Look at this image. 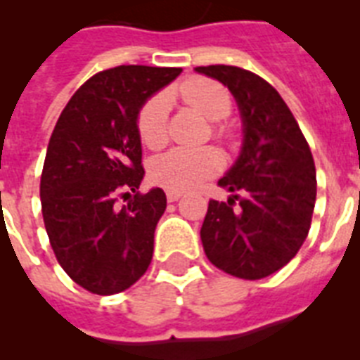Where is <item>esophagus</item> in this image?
Here are the masks:
<instances>
[{"label": "esophagus", "instance_id": "esophagus-1", "mask_svg": "<svg viewBox=\"0 0 360 360\" xmlns=\"http://www.w3.org/2000/svg\"><path fill=\"white\" fill-rule=\"evenodd\" d=\"M181 196H183L181 192H175V191H168V192H166V198H168V202H169V203L177 202V200H179Z\"/></svg>", "mask_w": 360, "mask_h": 360}]
</instances>
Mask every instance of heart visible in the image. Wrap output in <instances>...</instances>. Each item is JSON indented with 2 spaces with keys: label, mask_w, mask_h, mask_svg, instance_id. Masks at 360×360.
Wrapping results in <instances>:
<instances>
[{
  "label": "heart",
  "mask_w": 360,
  "mask_h": 360,
  "mask_svg": "<svg viewBox=\"0 0 360 360\" xmlns=\"http://www.w3.org/2000/svg\"><path fill=\"white\" fill-rule=\"evenodd\" d=\"M177 95L188 106L198 110L209 121L224 120L231 112V95L219 82L209 78H188L181 82ZM136 127L141 141L151 149H158L168 141V98L166 95H153L138 112ZM214 136L228 138L224 127H217ZM222 168V157L211 147L203 149H172L157 157L149 166V175L155 185L168 191L185 192L196 188Z\"/></svg>",
  "instance_id": "obj_1"
}]
</instances>
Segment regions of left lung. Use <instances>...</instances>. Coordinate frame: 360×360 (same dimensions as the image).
<instances>
[{
    "instance_id": "1",
    "label": "left lung",
    "mask_w": 360,
    "mask_h": 360,
    "mask_svg": "<svg viewBox=\"0 0 360 360\" xmlns=\"http://www.w3.org/2000/svg\"><path fill=\"white\" fill-rule=\"evenodd\" d=\"M222 82L243 117V149L219 181L233 192L211 200L202 243L209 262L245 280H259L290 263L310 230L316 166L307 138L278 91L262 76L231 65L196 67Z\"/></svg>"
}]
</instances>
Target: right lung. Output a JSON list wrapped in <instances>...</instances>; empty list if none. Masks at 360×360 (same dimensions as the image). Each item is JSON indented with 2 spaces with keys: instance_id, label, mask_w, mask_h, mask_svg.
Returning <instances> with one entry per match:
<instances>
[{
  "instance_id": "add662e5",
  "label": "right lung",
  "mask_w": 360,
  "mask_h": 360,
  "mask_svg": "<svg viewBox=\"0 0 360 360\" xmlns=\"http://www.w3.org/2000/svg\"><path fill=\"white\" fill-rule=\"evenodd\" d=\"M181 75L174 67L120 65L80 86L59 115L41 175V205L52 250L84 290L114 295L140 280L153 259L162 188L143 179L138 112ZM127 200L117 206V200Z\"/></svg>"
}]
</instances>
